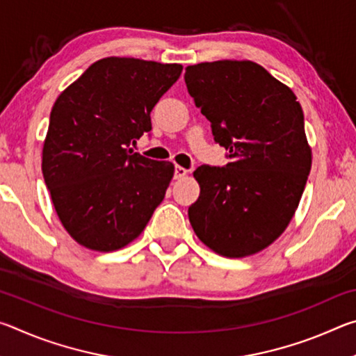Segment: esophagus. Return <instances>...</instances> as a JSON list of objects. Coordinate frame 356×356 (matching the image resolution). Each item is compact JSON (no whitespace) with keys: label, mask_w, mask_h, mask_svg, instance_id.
Wrapping results in <instances>:
<instances>
[{"label":"esophagus","mask_w":356,"mask_h":356,"mask_svg":"<svg viewBox=\"0 0 356 356\" xmlns=\"http://www.w3.org/2000/svg\"><path fill=\"white\" fill-rule=\"evenodd\" d=\"M186 172H188V170L184 166H176V171H174V179H184L186 176Z\"/></svg>","instance_id":"obj_1"}]
</instances>
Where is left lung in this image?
Masks as SVG:
<instances>
[{"instance_id":"8db88e82","label":"left lung","mask_w":356,"mask_h":356,"mask_svg":"<svg viewBox=\"0 0 356 356\" xmlns=\"http://www.w3.org/2000/svg\"><path fill=\"white\" fill-rule=\"evenodd\" d=\"M185 83L231 159L193 172L201 188L188 209L193 231L220 256L256 254L286 231L309 176L303 110L291 88L246 59L188 65Z\"/></svg>"}]
</instances>
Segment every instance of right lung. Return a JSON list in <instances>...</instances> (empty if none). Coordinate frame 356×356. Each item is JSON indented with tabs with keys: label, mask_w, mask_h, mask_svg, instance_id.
<instances>
[{
	"label": "right lung",
	"mask_w": 356,
	"mask_h": 356,
	"mask_svg": "<svg viewBox=\"0 0 356 356\" xmlns=\"http://www.w3.org/2000/svg\"><path fill=\"white\" fill-rule=\"evenodd\" d=\"M180 64L110 56L95 61L51 108L42 172L69 236L110 252L140 237L174 176L171 161L129 149L152 130L150 111Z\"/></svg>",
	"instance_id": "right-lung-1"
}]
</instances>
